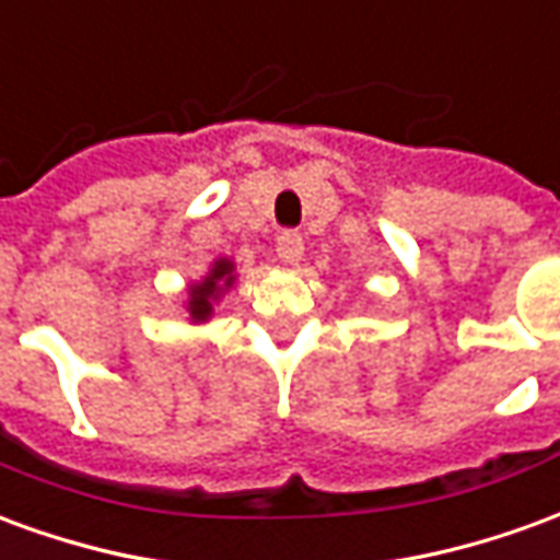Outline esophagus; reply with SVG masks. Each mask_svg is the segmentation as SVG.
Segmentation results:
<instances>
[{
	"instance_id": "34e87169",
	"label": "esophagus",
	"mask_w": 560,
	"mask_h": 560,
	"mask_svg": "<svg viewBox=\"0 0 560 560\" xmlns=\"http://www.w3.org/2000/svg\"><path fill=\"white\" fill-rule=\"evenodd\" d=\"M303 236L296 231H284L279 233V240H276V255L284 260V264H296L300 257H303Z\"/></svg>"
}]
</instances>
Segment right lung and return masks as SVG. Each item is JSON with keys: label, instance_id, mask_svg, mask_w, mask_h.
<instances>
[{"label": "right lung", "instance_id": "add662e5", "mask_svg": "<svg viewBox=\"0 0 560 560\" xmlns=\"http://www.w3.org/2000/svg\"><path fill=\"white\" fill-rule=\"evenodd\" d=\"M233 260L228 257H219L209 272L200 281H195L191 288H188V303H185V312L191 317V324H207L209 317H212V305L219 303L221 296L228 288H233Z\"/></svg>", "mask_w": 560, "mask_h": 560}]
</instances>
